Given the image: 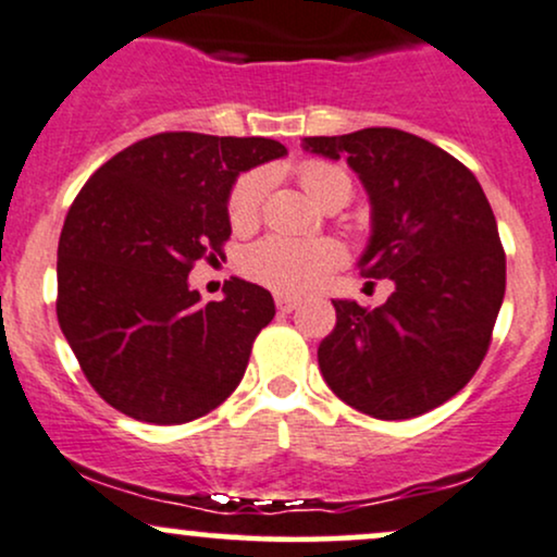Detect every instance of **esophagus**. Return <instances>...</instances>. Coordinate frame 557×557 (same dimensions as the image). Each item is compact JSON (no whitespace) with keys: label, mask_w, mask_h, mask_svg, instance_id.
Returning a JSON list of instances; mask_svg holds the SVG:
<instances>
[{"label":"esophagus","mask_w":557,"mask_h":557,"mask_svg":"<svg viewBox=\"0 0 557 557\" xmlns=\"http://www.w3.org/2000/svg\"><path fill=\"white\" fill-rule=\"evenodd\" d=\"M276 307L281 312H284V315H289V312L297 310L299 302H297V299H292V297H276Z\"/></svg>","instance_id":"1"}]
</instances>
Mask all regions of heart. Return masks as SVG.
Returning a JSON list of instances; mask_svg holds the SVG:
<instances>
[{"label":"heart","mask_w":557,"mask_h":557,"mask_svg":"<svg viewBox=\"0 0 557 557\" xmlns=\"http://www.w3.org/2000/svg\"><path fill=\"white\" fill-rule=\"evenodd\" d=\"M299 182L318 202L329 198L349 200L351 180L342 166L329 161H305ZM268 193V172L252 169L234 182L226 213L234 228H247L258 221ZM344 263V247L333 239L265 237L247 247L239 258V271L255 284L278 294H305L323 281L333 268Z\"/></svg>","instance_id":"obj_1"}]
</instances>
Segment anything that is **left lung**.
Wrapping results in <instances>:
<instances>
[{
    "mask_svg": "<svg viewBox=\"0 0 557 557\" xmlns=\"http://www.w3.org/2000/svg\"><path fill=\"white\" fill-rule=\"evenodd\" d=\"M302 146L346 156L362 180L372 234L359 271L396 286L375 310L333 299L336 329L318 349L325 383L375 420L441 407L485 359L506 294V252L480 182L443 148L394 127Z\"/></svg>",
    "mask_w": 557,
    "mask_h": 557,
    "instance_id": "obj_1",
    "label": "left lung"
}]
</instances>
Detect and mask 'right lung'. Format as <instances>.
I'll return each instance as SVG.
<instances>
[{
  "instance_id": "right-lung-1",
  "label": "right lung",
  "mask_w": 557,
  "mask_h": 557,
  "mask_svg": "<svg viewBox=\"0 0 557 557\" xmlns=\"http://www.w3.org/2000/svg\"><path fill=\"white\" fill-rule=\"evenodd\" d=\"M268 137L159 133L109 159L70 206L57 250V318L96 394L122 414L182 424L237 388L271 292L228 278L200 305L187 276L224 258L239 172L281 159Z\"/></svg>"
}]
</instances>
